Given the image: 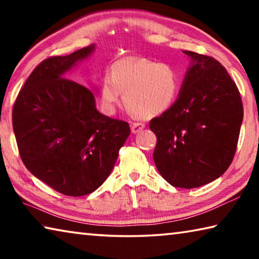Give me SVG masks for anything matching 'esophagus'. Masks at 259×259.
Masks as SVG:
<instances>
[{"instance_id": "esophagus-1", "label": "esophagus", "mask_w": 259, "mask_h": 259, "mask_svg": "<svg viewBox=\"0 0 259 259\" xmlns=\"http://www.w3.org/2000/svg\"><path fill=\"white\" fill-rule=\"evenodd\" d=\"M144 128H145V124L142 123V122H134V123H131V131H133L134 134L139 133V131H142Z\"/></svg>"}]
</instances>
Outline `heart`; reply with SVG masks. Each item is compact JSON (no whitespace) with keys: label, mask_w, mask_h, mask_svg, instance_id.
<instances>
[{"label":"heart","mask_w":259,"mask_h":259,"mask_svg":"<svg viewBox=\"0 0 259 259\" xmlns=\"http://www.w3.org/2000/svg\"><path fill=\"white\" fill-rule=\"evenodd\" d=\"M182 89V75L170 64L126 57L114 61L100 81L99 98L112 111L123 94L125 108L136 117H154L172 107Z\"/></svg>","instance_id":"obj_1"}]
</instances>
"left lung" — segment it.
Here are the masks:
<instances>
[{
    "label": "left lung",
    "instance_id": "1",
    "mask_svg": "<svg viewBox=\"0 0 259 259\" xmlns=\"http://www.w3.org/2000/svg\"><path fill=\"white\" fill-rule=\"evenodd\" d=\"M191 57L178 99L154 117L153 159L170 185L194 188L224 174L238 146L243 106L238 87L212 57L184 51Z\"/></svg>",
    "mask_w": 259,
    "mask_h": 259
}]
</instances>
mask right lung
<instances>
[{
    "mask_svg": "<svg viewBox=\"0 0 259 259\" xmlns=\"http://www.w3.org/2000/svg\"><path fill=\"white\" fill-rule=\"evenodd\" d=\"M95 46L38 64L21 88L12 126L24 164L35 177L68 196L93 193L109 176L130 135L129 123L103 115L95 96L67 78Z\"/></svg>",
    "mask_w": 259,
    "mask_h": 259,
    "instance_id": "1",
    "label": "right lung"
}]
</instances>
